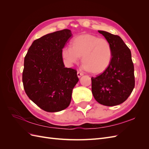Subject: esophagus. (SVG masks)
Segmentation results:
<instances>
[{"mask_svg":"<svg viewBox=\"0 0 149 149\" xmlns=\"http://www.w3.org/2000/svg\"><path fill=\"white\" fill-rule=\"evenodd\" d=\"M77 75H78V78H81L82 76L84 75V74L83 73H81V72H79V71H78L77 72Z\"/></svg>","mask_w":149,"mask_h":149,"instance_id":"esophagus-1","label":"esophagus"}]
</instances>
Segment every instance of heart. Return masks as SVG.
<instances>
[{
	"label": "heart",
	"mask_w": 149,
	"mask_h": 149,
	"mask_svg": "<svg viewBox=\"0 0 149 149\" xmlns=\"http://www.w3.org/2000/svg\"><path fill=\"white\" fill-rule=\"evenodd\" d=\"M70 46L61 50V56L68 63H76L81 57L84 68L93 74L102 73L111 64L112 48L105 38L82 34L72 40Z\"/></svg>",
	"instance_id": "1"
}]
</instances>
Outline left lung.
Masks as SVG:
<instances>
[{
  "instance_id": "8db88e82",
  "label": "left lung",
  "mask_w": 149,
  "mask_h": 149,
  "mask_svg": "<svg viewBox=\"0 0 149 149\" xmlns=\"http://www.w3.org/2000/svg\"><path fill=\"white\" fill-rule=\"evenodd\" d=\"M109 42L112 56L109 67L100 76L92 77V93L101 104L114 106L124 102L135 86L131 52L118 35L98 30Z\"/></svg>"
}]
</instances>
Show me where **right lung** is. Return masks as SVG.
Here are the masks:
<instances>
[{
	"instance_id": "1",
	"label": "right lung",
	"mask_w": 149,
	"mask_h": 149,
	"mask_svg": "<svg viewBox=\"0 0 149 149\" xmlns=\"http://www.w3.org/2000/svg\"><path fill=\"white\" fill-rule=\"evenodd\" d=\"M64 29L35 40L24 59L22 81L26 95L42 109L59 112L69 106L77 71L65 68L61 50L71 38Z\"/></svg>"
}]
</instances>
